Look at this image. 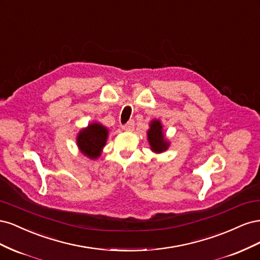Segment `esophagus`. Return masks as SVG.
Here are the masks:
<instances>
[{
	"mask_svg": "<svg viewBox=\"0 0 260 260\" xmlns=\"http://www.w3.org/2000/svg\"><path fill=\"white\" fill-rule=\"evenodd\" d=\"M133 128H135V121H133V120H129L127 122V124L122 125V129L124 131H131V130H133Z\"/></svg>",
	"mask_w": 260,
	"mask_h": 260,
	"instance_id": "1",
	"label": "esophagus"
}]
</instances>
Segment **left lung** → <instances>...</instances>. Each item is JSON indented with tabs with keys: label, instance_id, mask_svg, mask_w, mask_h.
<instances>
[{
	"label": "left lung",
	"instance_id": "obj_1",
	"mask_svg": "<svg viewBox=\"0 0 260 260\" xmlns=\"http://www.w3.org/2000/svg\"><path fill=\"white\" fill-rule=\"evenodd\" d=\"M147 141L149 146H151V151L156 154L166 152L169 148L170 142L166 138V135H165L162 123L159 119H153L149 122V129L147 130Z\"/></svg>",
	"mask_w": 260,
	"mask_h": 260
}]
</instances>
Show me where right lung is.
<instances>
[{
  "instance_id": "obj_1",
  "label": "right lung",
  "mask_w": 260,
  "mask_h": 260,
  "mask_svg": "<svg viewBox=\"0 0 260 260\" xmlns=\"http://www.w3.org/2000/svg\"><path fill=\"white\" fill-rule=\"evenodd\" d=\"M108 129L100 122H92L77 135V146L81 154L90 159H98L106 145Z\"/></svg>"
}]
</instances>
